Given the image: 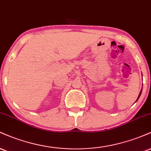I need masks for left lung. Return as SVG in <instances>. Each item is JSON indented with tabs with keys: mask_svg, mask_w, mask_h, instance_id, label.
Wrapping results in <instances>:
<instances>
[{
	"mask_svg": "<svg viewBox=\"0 0 151 151\" xmlns=\"http://www.w3.org/2000/svg\"><path fill=\"white\" fill-rule=\"evenodd\" d=\"M141 91H142V90H141V92H140V93H139V97H138V99H137V101H138V99H139V97H140V96H141Z\"/></svg>",
	"mask_w": 151,
	"mask_h": 151,
	"instance_id": "1",
	"label": "left lung"
}]
</instances>
